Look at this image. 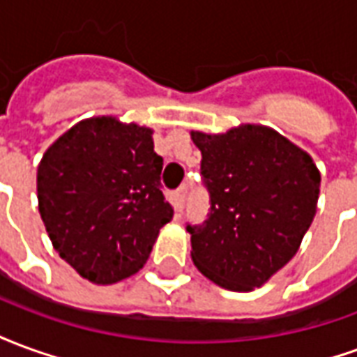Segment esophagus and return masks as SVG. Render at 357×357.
I'll list each match as a JSON object with an SVG mask.
<instances>
[{"label":"esophagus","mask_w":357,"mask_h":357,"mask_svg":"<svg viewBox=\"0 0 357 357\" xmlns=\"http://www.w3.org/2000/svg\"><path fill=\"white\" fill-rule=\"evenodd\" d=\"M185 199H187V185H181L178 191H176V210H178V214H181V212H183Z\"/></svg>","instance_id":"esophagus-1"}]
</instances>
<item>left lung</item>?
Wrapping results in <instances>:
<instances>
[{"mask_svg": "<svg viewBox=\"0 0 357 357\" xmlns=\"http://www.w3.org/2000/svg\"><path fill=\"white\" fill-rule=\"evenodd\" d=\"M191 139L210 193L208 218L187 225L195 266L227 291L262 287L296 255L314 222L319 170L268 126L191 132Z\"/></svg>", "mask_w": 357, "mask_h": 357, "instance_id": "obj_1", "label": "left lung"}]
</instances>
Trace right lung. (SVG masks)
Here are the masks:
<instances>
[{
    "instance_id": "obj_1",
    "label": "right lung",
    "mask_w": 357,
    "mask_h": 357,
    "mask_svg": "<svg viewBox=\"0 0 357 357\" xmlns=\"http://www.w3.org/2000/svg\"><path fill=\"white\" fill-rule=\"evenodd\" d=\"M160 172L151 128L93 116L63 133L38 166V208L59 256L97 284L137 273L174 216Z\"/></svg>"
}]
</instances>
